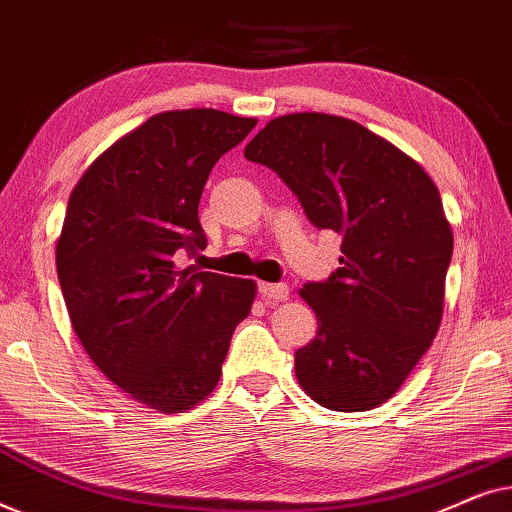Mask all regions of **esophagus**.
<instances>
[{"instance_id":"1","label":"esophagus","mask_w":512,"mask_h":512,"mask_svg":"<svg viewBox=\"0 0 512 512\" xmlns=\"http://www.w3.org/2000/svg\"><path fill=\"white\" fill-rule=\"evenodd\" d=\"M261 296L265 303H282L289 298V286L286 284H261Z\"/></svg>"}]
</instances>
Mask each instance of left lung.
Listing matches in <instances>:
<instances>
[{
	"label": "left lung",
	"mask_w": 512,
	"mask_h": 512,
	"mask_svg": "<svg viewBox=\"0 0 512 512\" xmlns=\"http://www.w3.org/2000/svg\"><path fill=\"white\" fill-rule=\"evenodd\" d=\"M298 195L307 219L342 235L340 268L300 298L317 338L296 352L298 384L338 412L373 410L401 389L436 338L452 228L424 167L352 118H272L244 149Z\"/></svg>",
	"instance_id": "left-lung-1"
}]
</instances>
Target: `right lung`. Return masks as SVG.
I'll return each mask as SVG.
<instances>
[{
  "label": "right lung",
  "mask_w": 512,
  "mask_h": 512,
  "mask_svg": "<svg viewBox=\"0 0 512 512\" xmlns=\"http://www.w3.org/2000/svg\"><path fill=\"white\" fill-rule=\"evenodd\" d=\"M254 125L219 109L163 111L102 151L69 195L55 265L74 333L104 377L165 415L212 394L254 305V279L174 261L207 247L202 188Z\"/></svg>",
  "instance_id": "add662e5"
}]
</instances>
